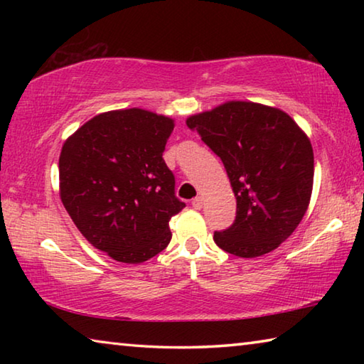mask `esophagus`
Instances as JSON below:
<instances>
[{
	"label": "esophagus",
	"instance_id": "1",
	"mask_svg": "<svg viewBox=\"0 0 364 364\" xmlns=\"http://www.w3.org/2000/svg\"><path fill=\"white\" fill-rule=\"evenodd\" d=\"M191 204H193V207L196 208V210H200V208H202V197L197 196L196 199H193V202H191Z\"/></svg>",
	"mask_w": 364,
	"mask_h": 364
}]
</instances>
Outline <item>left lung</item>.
Instances as JSON below:
<instances>
[{"instance_id":"obj_1","label":"left lung","mask_w":364,"mask_h":364,"mask_svg":"<svg viewBox=\"0 0 364 364\" xmlns=\"http://www.w3.org/2000/svg\"><path fill=\"white\" fill-rule=\"evenodd\" d=\"M186 123L221 159L236 196L234 223L215 231V244L242 258L274 250L299 226L310 202V139L286 112L255 102H226Z\"/></svg>"}]
</instances>
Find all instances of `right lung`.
Instances as JSON below:
<instances>
[{
  "label": "right lung",
  "mask_w": 364,
  "mask_h": 364,
  "mask_svg": "<svg viewBox=\"0 0 364 364\" xmlns=\"http://www.w3.org/2000/svg\"><path fill=\"white\" fill-rule=\"evenodd\" d=\"M173 120L143 109L88 120L63 146L60 199L86 241L117 262L143 263L167 247L184 207L162 154Z\"/></svg>",
  "instance_id": "1"
}]
</instances>
